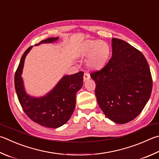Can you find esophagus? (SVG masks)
<instances>
[{"label":"esophagus","instance_id":"esophagus-1","mask_svg":"<svg viewBox=\"0 0 159 159\" xmlns=\"http://www.w3.org/2000/svg\"><path fill=\"white\" fill-rule=\"evenodd\" d=\"M89 78H90V76H89L88 73H84V76H83V80H84V81H86L87 80L89 79Z\"/></svg>","mask_w":159,"mask_h":159}]
</instances>
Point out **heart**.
Segmentation results:
<instances>
[{"instance_id":"b5f03b06","label":"heart","mask_w":159,"mask_h":159,"mask_svg":"<svg viewBox=\"0 0 159 159\" xmlns=\"http://www.w3.org/2000/svg\"><path fill=\"white\" fill-rule=\"evenodd\" d=\"M79 54L81 57H89L88 65L92 70H99L107 62L110 55V47L103 40L88 39L83 43Z\"/></svg>"}]
</instances>
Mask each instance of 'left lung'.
I'll list each match as a JSON object with an SVG mask.
<instances>
[{"instance_id":"left-lung-1","label":"left lung","mask_w":159,"mask_h":159,"mask_svg":"<svg viewBox=\"0 0 159 159\" xmlns=\"http://www.w3.org/2000/svg\"><path fill=\"white\" fill-rule=\"evenodd\" d=\"M112 57L104 67L90 74L95 95L109 120L125 124L139 115L151 96L152 78L140 51L122 39H112Z\"/></svg>"}]
</instances>
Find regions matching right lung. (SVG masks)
<instances>
[{
  "instance_id": "obj_1",
  "label": "right lung",
  "mask_w": 159,
  "mask_h": 159,
  "mask_svg": "<svg viewBox=\"0 0 159 159\" xmlns=\"http://www.w3.org/2000/svg\"><path fill=\"white\" fill-rule=\"evenodd\" d=\"M57 39V37H50L35 46L52 43ZM32 48L30 47L23 54L14 75L17 97L25 113L33 122L48 128L60 127L67 122L74 111L76 94L83 83V72L63 76L54 88L44 97H31L25 90L21 74L25 58Z\"/></svg>"
}]
</instances>
